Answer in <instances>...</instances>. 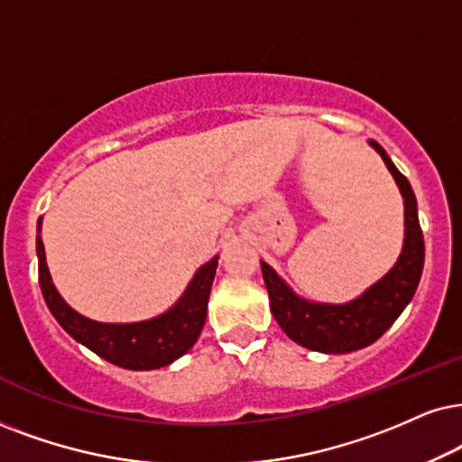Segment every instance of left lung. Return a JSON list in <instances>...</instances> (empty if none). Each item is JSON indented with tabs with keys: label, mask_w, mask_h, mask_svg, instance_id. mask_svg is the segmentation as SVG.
<instances>
[{
	"label": "left lung",
	"mask_w": 462,
	"mask_h": 462,
	"mask_svg": "<svg viewBox=\"0 0 462 462\" xmlns=\"http://www.w3.org/2000/svg\"><path fill=\"white\" fill-rule=\"evenodd\" d=\"M383 157L388 171L405 198V245L402 254L382 282L347 305H318L291 294L271 266L262 262L271 311L285 335L299 346L324 354H346L371 346L386 332L413 299L424 268V236L418 221V204L405 174L399 172L386 151L371 143Z\"/></svg>",
	"instance_id": "1"
}]
</instances>
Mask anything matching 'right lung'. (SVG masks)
<instances>
[{
  "label": "right lung",
  "mask_w": 462,
  "mask_h": 462,
  "mask_svg": "<svg viewBox=\"0 0 462 462\" xmlns=\"http://www.w3.org/2000/svg\"><path fill=\"white\" fill-rule=\"evenodd\" d=\"M36 251L40 290H42L52 318L61 324V328L69 337L83 343L100 358L132 371L160 369L189 352L200 337L204 319H207V302L211 294L217 258H213L196 273L183 299L168 313L138 324H100L76 313L57 294L55 285L51 282L44 245L40 236L36 238Z\"/></svg>",
  "instance_id": "1"
}]
</instances>
